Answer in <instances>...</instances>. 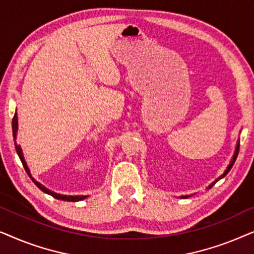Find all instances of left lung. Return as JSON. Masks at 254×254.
<instances>
[{
  "label": "left lung",
  "instance_id": "obj_1",
  "mask_svg": "<svg viewBox=\"0 0 254 254\" xmlns=\"http://www.w3.org/2000/svg\"><path fill=\"white\" fill-rule=\"evenodd\" d=\"M238 151H239V138H238V141H237V144H236V149H235V152H234V155H232V158H231V161H230V163H229V164H228V166H227V169H225V170H224V172H223V173H222V175H221L220 177H217V178H216V179H215V180H214V182H213V183H211V184H210V185L207 187V190H208V189H211V187H213V186L215 185V184H216V183L218 182V180H220V179H222V178H223V177H225V176H227V175H228V172H229V171H230V170H231V168H232V166H234V164H235V162H236V158H237V156H238ZM194 194H195V193H194ZM194 194H190V195H180L179 197H180V199H187V197L192 196V195H194Z\"/></svg>",
  "mask_w": 254,
  "mask_h": 254
}]
</instances>
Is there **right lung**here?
I'll return each mask as SVG.
<instances>
[{"mask_svg":"<svg viewBox=\"0 0 254 254\" xmlns=\"http://www.w3.org/2000/svg\"><path fill=\"white\" fill-rule=\"evenodd\" d=\"M17 130H18V118H17V111L15 112V116L12 118V135H13V141H15V148H16V151H17V155L19 156V159L22 161V164L24 166V169H25V171L27 175L30 176V178L32 179V182L36 184L37 187L39 190H43L44 193L46 194H50L55 199L58 200H64V201H70V202H76V201H81V200H84L88 197L89 195H67V194H60V193H57V192H53V190H48L47 187H45L43 184H40L39 182H37L36 179L33 178L32 176H31V172H30V169L29 166L26 164V161L24 159V155H23V150L22 148H20L19 144H17L16 142V138H17Z\"/></svg>","mask_w":254,"mask_h":254,"instance_id":"obj_1","label":"right lung"}]
</instances>
